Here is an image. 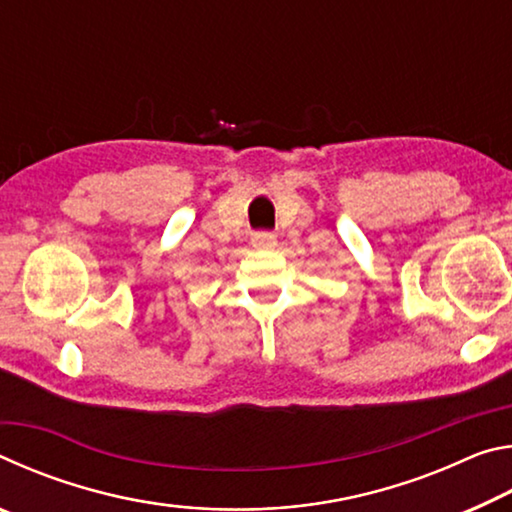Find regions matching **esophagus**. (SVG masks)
Returning a JSON list of instances; mask_svg holds the SVG:
<instances>
[{"mask_svg": "<svg viewBox=\"0 0 512 512\" xmlns=\"http://www.w3.org/2000/svg\"><path fill=\"white\" fill-rule=\"evenodd\" d=\"M250 244H253V248L266 250V248H273L277 241H275V235H271V232H255V235L250 237Z\"/></svg>", "mask_w": 512, "mask_h": 512, "instance_id": "obj_1", "label": "esophagus"}]
</instances>
